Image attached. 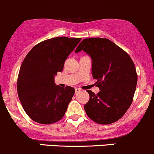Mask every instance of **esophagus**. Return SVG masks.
I'll return each instance as SVG.
<instances>
[{
  "label": "esophagus",
  "instance_id": "1",
  "mask_svg": "<svg viewBox=\"0 0 154 154\" xmlns=\"http://www.w3.org/2000/svg\"><path fill=\"white\" fill-rule=\"evenodd\" d=\"M80 91H81V90L79 88H75V93H76V94H77V93H79Z\"/></svg>",
  "mask_w": 154,
  "mask_h": 154
}]
</instances>
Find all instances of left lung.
Here are the masks:
<instances>
[{"mask_svg": "<svg viewBox=\"0 0 154 154\" xmlns=\"http://www.w3.org/2000/svg\"><path fill=\"white\" fill-rule=\"evenodd\" d=\"M83 50L92 59V75L97 79L100 92L87 90L90 99L85 104L89 118L108 125L124 116L132 103L137 85V74L128 53L107 38H85L75 53Z\"/></svg>", "mask_w": 154, "mask_h": 154, "instance_id": "left-lung-1", "label": "left lung"}]
</instances>
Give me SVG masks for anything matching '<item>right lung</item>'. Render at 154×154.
<instances>
[{"instance_id":"right-lung-1","label":"right lung","mask_w":154,"mask_h":154,"mask_svg":"<svg viewBox=\"0 0 154 154\" xmlns=\"http://www.w3.org/2000/svg\"><path fill=\"white\" fill-rule=\"evenodd\" d=\"M81 38L58 37L35 46L25 57L19 71L17 90L23 110L34 122L50 125L63 118L75 89L55 83L69 55Z\"/></svg>"}]
</instances>
